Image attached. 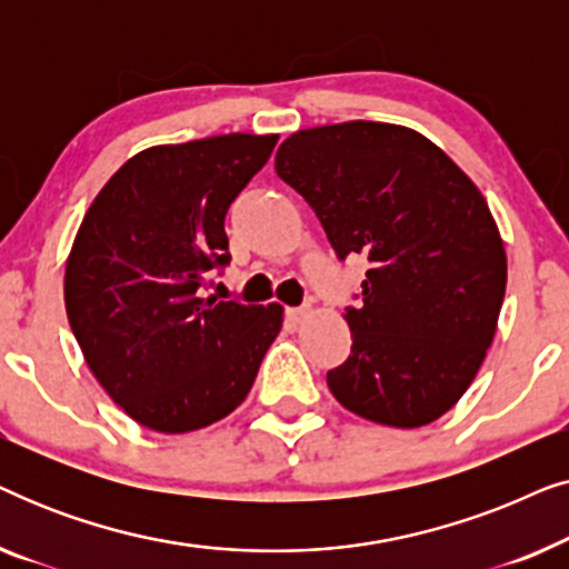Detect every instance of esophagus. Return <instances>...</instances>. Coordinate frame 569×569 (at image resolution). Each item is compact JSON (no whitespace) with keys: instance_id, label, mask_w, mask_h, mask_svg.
I'll use <instances>...</instances> for the list:
<instances>
[{"instance_id":"34e87169","label":"esophagus","mask_w":569,"mask_h":569,"mask_svg":"<svg viewBox=\"0 0 569 569\" xmlns=\"http://www.w3.org/2000/svg\"><path fill=\"white\" fill-rule=\"evenodd\" d=\"M310 313V306H302V308H287V318H290L292 323H300L302 318Z\"/></svg>"}]
</instances>
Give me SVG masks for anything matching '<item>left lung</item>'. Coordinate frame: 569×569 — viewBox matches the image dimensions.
Here are the masks:
<instances>
[{
  "label": "left lung",
  "mask_w": 569,
  "mask_h": 569,
  "mask_svg": "<svg viewBox=\"0 0 569 569\" xmlns=\"http://www.w3.org/2000/svg\"><path fill=\"white\" fill-rule=\"evenodd\" d=\"M277 176L316 209L345 259L365 253L352 355L329 370L341 407L415 430L453 409L500 318L508 256L477 183L425 134L383 121L295 131Z\"/></svg>",
  "instance_id": "8db88e82"
}]
</instances>
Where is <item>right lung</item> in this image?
Segmentation results:
<instances>
[{
  "label": "right lung",
  "instance_id": "add662e5",
  "mask_svg": "<svg viewBox=\"0 0 569 569\" xmlns=\"http://www.w3.org/2000/svg\"><path fill=\"white\" fill-rule=\"evenodd\" d=\"M277 134H222L137 152L82 217L64 306L103 391L147 430L220 422L251 391L284 321L279 302L201 298L230 261L224 214L263 168Z\"/></svg>",
  "mask_w": 569,
  "mask_h": 569
}]
</instances>
